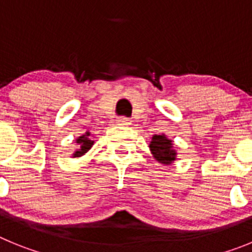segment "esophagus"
<instances>
[{"mask_svg": "<svg viewBox=\"0 0 252 252\" xmlns=\"http://www.w3.org/2000/svg\"><path fill=\"white\" fill-rule=\"evenodd\" d=\"M116 124L120 125V126H127V125L131 124V121L127 119V117H117Z\"/></svg>", "mask_w": 252, "mask_h": 252, "instance_id": "obj_1", "label": "esophagus"}]
</instances>
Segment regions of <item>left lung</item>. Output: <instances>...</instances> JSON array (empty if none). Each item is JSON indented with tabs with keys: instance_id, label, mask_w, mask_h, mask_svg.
Returning a JSON list of instances; mask_svg holds the SVG:
<instances>
[{
	"instance_id": "8db88e82",
	"label": "left lung",
	"mask_w": 252,
	"mask_h": 252,
	"mask_svg": "<svg viewBox=\"0 0 252 252\" xmlns=\"http://www.w3.org/2000/svg\"><path fill=\"white\" fill-rule=\"evenodd\" d=\"M150 150L153 153L154 158L161 164H170L175 160V150L173 149L171 140L166 139L165 135H155L153 136L150 144Z\"/></svg>"
}]
</instances>
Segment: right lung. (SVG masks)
<instances>
[{
  "label": "right lung",
  "mask_w": 252,
  "mask_h": 252,
  "mask_svg": "<svg viewBox=\"0 0 252 252\" xmlns=\"http://www.w3.org/2000/svg\"><path fill=\"white\" fill-rule=\"evenodd\" d=\"M88 136H90V132H87L86 135H83V136H81L79 139H77V144L81 146H79V149L74 153V157H82L83 154H86L87 151L92 148L93 141Z\"/></svg>",
  "instance_id": "right-lung-1"
}]
</instances>
